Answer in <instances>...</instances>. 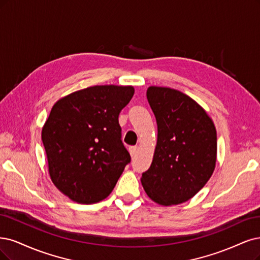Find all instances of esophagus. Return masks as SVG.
Returning a JSON list of instances; mask_svg holds the SVG:
<instances>
[{"instance_id":"1","label":"esophagus","mask_w":260,"mask_h":260,"mask_svg":"<svg viewBox=\"0 0 260 260\" xmlns=\"http://www.w3.org/2000/svg\"><path fill=\"white\" fill-rule=\"evenodd\" d=\"M138 150H139L138 146H131V147L129 148L130 155H131V157H132V158H134V157L137 156V154H138Z\"/></svg>"}]
</instances>
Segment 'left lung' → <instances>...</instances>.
Segmentation results:
<instances>
[{
    "mask_svg": "<svg viewBox=\"0 0 260 260\" xmlns=\"http://www.w3.org/2000/svg\"><path fill=\"white\" fill-rule=\"evenodd\" d=\"M146 96L158 136L153 161L141 177L143 188L165 207L186 202L202 189L215 169V126L201 105L175 89L150 86Z\"/></svg>",
    "mask_w": 260,
    "mask_h": 260,
    "instance_id": "1",
    "label": "left lung"
}]
</instances>
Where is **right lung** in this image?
Returning <instances> with one entry per match:
<instances>
[{
    "label": "right lung",
    "instance_id": "1",
    "mask_svg": "<svg viewBox=\"0 0 260 260\" xmlns=\"http://www.w3.org/2000/svg\"><path fill=\"white\" fill-rule=\"evenodd\" d=\"M133 94L132 86H92L53 104L42 141L51 181L71 200H104L130 162L118 116Z\"/></svg>",
    "mask_w": 260,
    "mask_h": 260
}]
</instances>
